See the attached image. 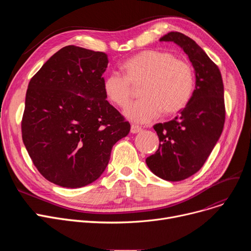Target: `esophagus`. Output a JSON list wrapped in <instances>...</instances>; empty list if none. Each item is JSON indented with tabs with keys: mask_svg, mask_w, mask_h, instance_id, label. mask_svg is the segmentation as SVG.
Wrapping results in <instances>:
<instances>
[{
	"mask_svg": "<svg viewBox=\"0 0 251 251\" xmlns=\"http://www.w3.org/2000/svg\"><path fill=\"white\" fill-rule=\"evenodd\" d=\"M140 131H141V128L139 126L134 125V124L131 125V133H138V132H140Z\"/></svg>",
	"mask_w": 251,
	"mask_h": 251,
	"instance_id": "34e87169",
	"label": "esophagus"
}]
</instances>
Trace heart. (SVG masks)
I'll return each mask as SVG.
<instances>
[{"instance_id": "1", "label": "heart", "mask_w": 251, "mask_h": 251, "mask_svg": "<svg viewBox=\"0 0 251 251\" xmlns=\"http://www.w3.org/2000/svg\"><path fill=\"white\" fill-rule=\"evenodd\" d=\"M124 76L111 73L103 80L105 97L119 108H125L132 98V87L141 85V98L125 110V116L137 123H150L163 113L181 112L195 90L192 66L176 59L169 51L147 50L137 52L121 65Z\"/></svg>"}]
</instances>
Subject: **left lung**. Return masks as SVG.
I'll use <instances>...</instances> for the list:
<instances>
[{
	"instance_id": "obj_1",
	"label": "left lung",
	"mask_w": 251,
	"mask_h": 251,
	"mask_svg": "<svg viewBox=\"0 0 251 251\" xmlns=\"http://www.w3.org/2000/svg\"><path fill=\"white\" fill-rule=\"evenodd\" d=\"M160 42H173L185 51L195 71V90L173 120L153 126L160 146L146 162L157 177L181 181L201 170L222 134L226 115L224 84L218 66L193 39L172 31Z\"/></svg>"
}]
</instances>
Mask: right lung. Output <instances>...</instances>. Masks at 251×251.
Returning a JSON list of instances; mask_svg holds the SVG:
<instances>
[{
  "mask_svg": "<svg viewBox=\"0 0 251 251\" xmlns=\"http://www.w3.org/2000/svg\"><path fill=\"white\" fill-rule=\"evenodd\" d=\"M108 56L76 46L52 55L30 79L21 122L23 143L47 180L67 188L96 181L129 122L107 100Z\"/></svg>",
  "mask_w": 251,
  "mask_h": 251,
  "instance_id": "add662e5",
  "label": "right lung"
}]
</instances>
